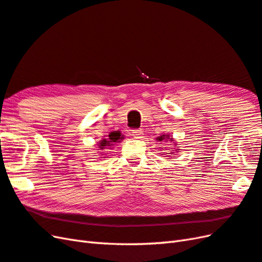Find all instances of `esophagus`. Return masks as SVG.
Returning a JSON list of instances; mask_svg holds the SVG:
<instances>
[{"mask_svg": "<svg viewBox=\"0 0 262 262\" xmlns=\"http://www.w3.org/2000/svg\"><path fill=\"white\" fill-rule=\"evenodd\" d=\"M132 134H133V137L134 138H142L143 136V129L142 128H137V129H133L132 130Z\"/></svg>", "mask_w": 262, "mask_h": 262, "instance_id": "obj_1", "label": "esophagus"}]
</instances>
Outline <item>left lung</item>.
Returning a JSON list of instances; mask_svg holds the SVG:
<instances>
[{
  "label": "left lung",
  "instance_id": "obj_1",
  "mask_svg": "<svg viewBox=\"0 0 262 262\" xmlns=\"http://www.w3.org/2000/svg\"><path fill=\"white\" fill-rule=\"evenodd\" d=\"M157 139H159L160 142H163L164 139H169V141H173L172 138H169V136H168V135H162V136H160V137L157 138ZM165 142H168V141H165Z\"/></svg>",
  "mask_w": 262,
  "mask_h": 262
}]
</instances>
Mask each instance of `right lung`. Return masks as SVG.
I'll return each instance as SVG.
<instances>
[{
    "instance_id": "add662e5",
    "label": "right lung",
    "mask_w": 262,
    "mask_h": 262,
    "mask_svg": "<svg viewBox=\"0 0 262 262\" xmlns=\"http://www.w3.org/2000/svg\"><path fill=\"white\" fill-rule=\"evenodd\" d=\"M120 138H123V137H120L119 132H113L109 134L108 138L102 139V141L99 143V147H100V149H102L105 147H108V146L115 145V143H117Z\"/></svg>"
}]
</instances>
